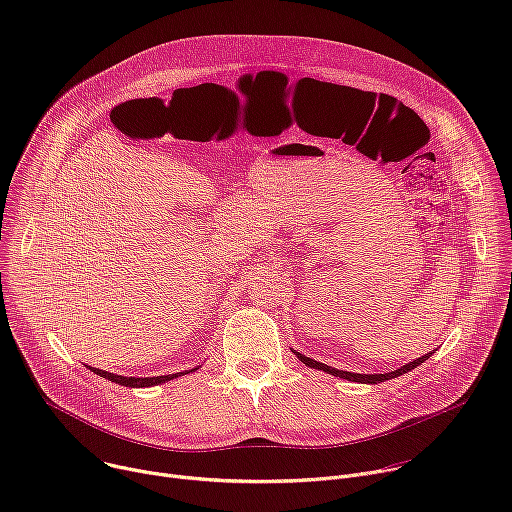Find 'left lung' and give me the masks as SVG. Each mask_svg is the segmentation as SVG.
Segmentation results:
<instances>
[{"instance_id": "obj_1", "label": "left lung", "mask_w": 512, "mask_h": 512, "mask_svg": "<svg viewBox=\"0 0 512 512\" xmlns=\"http://www.w3.org/2000/svg\"><path fill=\"white\" fill-rule=\"evenodd\" d=\"M429 354H431V352H429ZM429 354H425V356H421V358H417V360H413V362L403 364V367H401V369H397V371H389V373H383V375H358V373H348V371L332 369V367H328V364H324V362L312 360V358H308V356H304V354L296 352V356L306 364V367H310V369H318V371H324V373L334 375V377H340V379H348V381H354V383H369V385L385 383V381H389V379H397V377H401V375H405V373L413 371L415 367H419V364H421L423 360H427V358H429Z\"/></svg>"}]
</instances>
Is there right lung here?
<instances>
[{
  "label": "right lung",
  "instance_id": "1",
  "mask_svg": "<svg viewBox=\"0 0 512 512\" xmlns=\"http://www.w3.org/2000/svg\"><path fill=\"white\" fill-rule=\"evenodd\" d=\"M89 369H91L95 375H99V377H103V379H107V381H111V383L123 385V387H154V385H162V383H166V381H172V379H176V377H180V375H188V373L196 371V369H192V371L176 373V375L141 377V379H137V377H121V375H113V373H107V371H101V369H93V367H89Z\"/></svg>",
  "mask_w": 512,
  "mask_h": 512
}]
</instances>
